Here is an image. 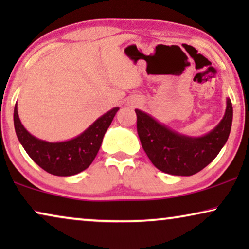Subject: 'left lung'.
Listing matches in <instances>:
<instances>
[{
    "instance_id": "8db88e82",
    "label": "left lung",
    "mask_w": 249,
    "mask_h": 249,
    "mask_svg": "<svg viewBox=\"0 0 249 249\" xmlns=\"http://www.w3.org/2000/svg\"><path fill=\"white\" fill-rule=\"evenodd\" d=\"M135 111L137 132L148 159L162 172L173 176H193L209 165L227 142L232 124L229 98L222 120L202 137L178 134L145 112Z\"/></svg>"
}]
</instances>
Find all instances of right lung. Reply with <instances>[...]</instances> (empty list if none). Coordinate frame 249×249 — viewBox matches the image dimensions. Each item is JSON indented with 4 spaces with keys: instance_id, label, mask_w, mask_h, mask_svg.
<instances>
[{
    "instance_id": "1",
    "label": "right lung",
    "mask_w": 249,
    "mask_h": 249,
    "mask_svg": "<svg viewBox=\"0 0 249 249\" xmlns=\"http://www.w3.org/2000/svg\"><path fill=\"white\" fill-rule=\"evenodd\" d=\"M118 110L119 107L112 108L98 118L83 134L60 142H45L30 135L20 121L17 104L13 122L20 144L37 165L51 175L69 177L84 171L91 164Z\"/></svg>"
}]
</instances>
